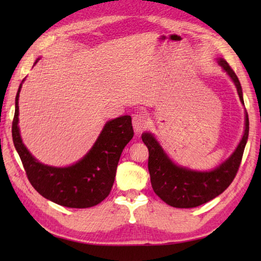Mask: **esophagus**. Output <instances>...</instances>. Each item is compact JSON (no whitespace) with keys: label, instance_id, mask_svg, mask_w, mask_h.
I'll use <instances>...</instances> for the list:
<instances>
[{"label":"esophagus","instance_id":"1","mask_svg":"<svg viewBox=\"0 0 261 261\" xmlns=\"http://www.w3.org/2000/svg\"><path fill=\"white\" fill-rule=\"evenodd\" d=\"M148 119L143 114H136L132 118V124H134V129L137 132H141L148 126Z\"/></svg>","mask_w":261,"mask_h":261}]
</instances>
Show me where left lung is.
Returning <instances> with one entry per match:
<instances>
[{
	"label": "left lung",
	"instance_id": "8db88e82",
	"mask_svg": "<svg viewBox=\"0 0 261 261\" xmlns=\"http://www.w3.org/2000/svg\"><path fill=\"white\" fill-rule=\"evenodd\" d=\"M219 64L233 81L240 101L245 104L241 84L233 69L222 58L219 59ZM248 136L249 118L246 112L245 134L234 152L213 170L196 171L175 165L165 153L156 138L146 132L141 138L149 150L148 169L153 192L165 203L178 208L196 207L219 196L234 179L240 167Z\"/></svg>",
	"mask_w": 261,
	"mask_h": 261
}]
</instances>
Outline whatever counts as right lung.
I'll return each instance as SVG.
<instances>
[{
  "mask_svg": "<svg viewBox=\"0 0 261 261\" xmlns=\"http://www.w3.org/2000/svg\"><path fill=\"white\" fill-rule=\"evenodd\" d=\"M21 86L22 83L15 96L12 138L33 188L49 201L66 207L86 208L101 203L113 186L121 153L134 137L131 116L107 122L96 142L79 163L68 167H53L39 163L22 142L18 126Z\"/></svg>",
  "mask_w": 261,
  "mask_h": 261,
  "instance_id": "add662e5",
  "label": "right lung"
}]
</instances>
